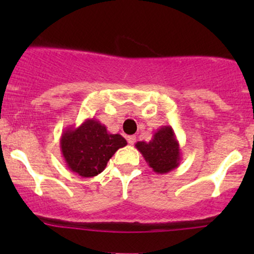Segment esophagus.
Instances as JSON below:
<instances>
[{"mask_svg":"<svg viewBox=\"0 0 254 254\" xmlns=\"http://www.w3.org/2000/svg\"><path fill=\"white\" fill-rule=\"evenodd\" d=\"M127 143L129 144H131L132 145L133 143H135L136 142V136L135 135H131V136H127Z\"/></svg>","mask_w":254,"mask_h":254,"instance_id":"1","label":"esophagus"}]
</instances>
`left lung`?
Instances as JSON below:
<instances>
[{"mask_svg": "<svg viewBox=\"0 0 254 254\" xmlns=\"http://www.w3.org/2000/svg\"><path fill=\"white\" fill-rule=\"evenodd\" d=\"M135 147L157 174L168 173L180 165V145L171 125L161 127L149 142L138 141Z\"/></svg>", "mask_w": 254, "mask_h": 254, "instance_id": "left-lung-1", "label": "left lung"}]
</instances>
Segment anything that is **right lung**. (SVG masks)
<instances>
[{
	"mask_svg": "<svg viewBox=\"0 0 254 254\" xmlns=\"http://www.w3.org/2000/svg\"><path fill=\"white\" fill-rule=\"evenodd\" d=\"M66 167L83 178L98 176L106 168L113 154L127 145L119 133H110L95 118L86 119L80 127H69L60 139Z\"/></svg>",
	"mask_w": 254,
	"mask_h": 254,
	"instance_id": "right-lung-1",
	"label": "right lung"
}]
</instances>
